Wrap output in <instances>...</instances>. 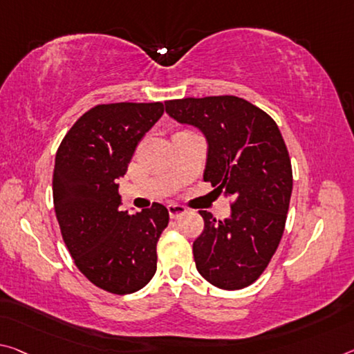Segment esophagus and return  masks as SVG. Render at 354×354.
<instances>
[{"mask_svg": "<svg viewBox=\"0 0 354 354\" xmlns=\"http://www.w3.org/2000/svg\"><path fill=\"white\" fill-rule=\"evenodd\" d=\"M187 212V209L181 205H168V214H170L171 218H178L184 216Z\"/></svg>", "mask_w": 354, "mask_h": 354, "instance_id": "34e87169", "label": "esophagus"}]
</instances>
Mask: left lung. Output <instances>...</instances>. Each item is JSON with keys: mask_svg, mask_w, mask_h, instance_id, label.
Here are the masks:
<instances>
[{"mask_svg": "<svg viewBox=\"0 0 354 354\" xmlns=\"http://www.w3.org/2000/svg\"><path fill=\"white\" fill-rule=\"evenodd\" d=\"M165 111L205 133L203 179L232 197L225 221L200 211L205 228L194 241L198 272L217 288L249 287L276 254L287 221L293 171L282 133L271 116L236 96L168 100Z\"/></svg>", "mask_w": 354, "mask_h": 354, "instance_id": "left-lung-1", "label": "left lung"}]
</instances>
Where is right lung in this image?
Here are the masks:
<instances>
[{
    "mask_svg": "<svg viewBox=\"0 0 354 354\" xmlns=\"http://www.w3.org/2000/svg\"><path fill=\"white\" fill-rule=\"evenodd\" d=\"M162 115V102L96 105L56 151L53 205L66 248L89 282L113 295L143 288L157 268L168 209L153 203L132 216L121 211L118 179Z\"/></svg>",
    "mask_w": 354,
    "mask_h": 354,
    "instance_id": "obj_1",
    "label": "right lung"
}]
</instances>
